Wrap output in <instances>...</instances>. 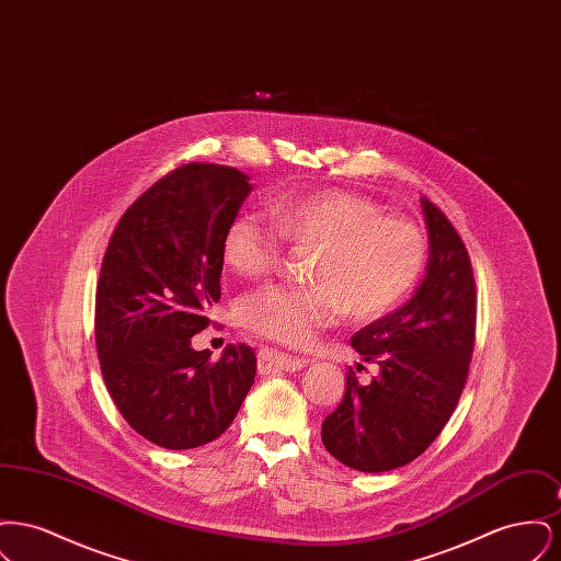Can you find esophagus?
<instances>
[{"instance_id": "1", "label": "esophagus", "mask_w": 561, "mask_h": 561, "mask_svg": "<svg viewBox=\"0 0 561 561\" xmlns=\"http://www.w3.org/2000/svg\"><path fill=\"white\" fill-rule=\"evenodd\" d=\"M307 366V359L302 357H294L288 353H279L275 348H261L259 351V373H294Z\"/></svg>"}]
</instances>
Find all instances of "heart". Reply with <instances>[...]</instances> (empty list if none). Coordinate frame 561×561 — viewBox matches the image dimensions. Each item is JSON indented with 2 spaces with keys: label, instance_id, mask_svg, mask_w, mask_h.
I'll return each mask as SVG.
<instances>
[{
  "label": "heart",
  "instance_id": "obj_1",
  "mask_svg": "<svg viewBox=\"0 0 561 561\" xmlns=\"http://www.w3.org/2000/svg\"><path fill=\"white\" fill-rule=\"evenodd\" d=\"M271 220L236 216L222 236L225 265L256 279L277 267L284 240L318 245L311 286L275 284L241 300V323L273 343L305 347L347 309L355 321L393 311L427 263L423 231L355 193L325 188L275 199Z\"/></svg>",
  "mask_w": 561,
  "mask_h": 561
}]
</instances>
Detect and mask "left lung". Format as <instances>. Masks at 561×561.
<instances>
[{"label": "left lung", "instance_id": "obj_1", "mask_svg": "<svg viewBox=\"0 0 561 561\" xmlns=\"http://www.w3.org/2000/svg\"><path fill=\"white\" fill-rule=\"evenodd\" d=\"M421 204L428 231L425 279L398 311L351 339L376 376L362 382L348 368L345 398L321 425L325 450L364 473L398 469L427 450L460 400L476 345L469 252L446 214L425 197ZM362 368L357 364V373Z\"/></svg>", "mask_w": 561, "mask_h": 561}]
</instances>
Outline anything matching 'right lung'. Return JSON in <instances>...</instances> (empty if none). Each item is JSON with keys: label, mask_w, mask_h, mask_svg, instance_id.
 Returning <instances> with one entry per match:
<instances>
[{"label": "right lung", "mask_w": 561, "mask_h": 561, "mask_svg": "<svg viewBox=\"0 0 561 561\" xmlns=\"http://www.w3.org/2000/svg\"><path fill=\"white\" fill-rule=\"evenodd\" d=\"M229 165L187 163L119 218L96 286V351L108 393L151 444L188 450L222 435L240 412L256 355L195 351L220 298L222 236L252 185Z\"/></svg>", "instance_id": "1"}]
</instances>
